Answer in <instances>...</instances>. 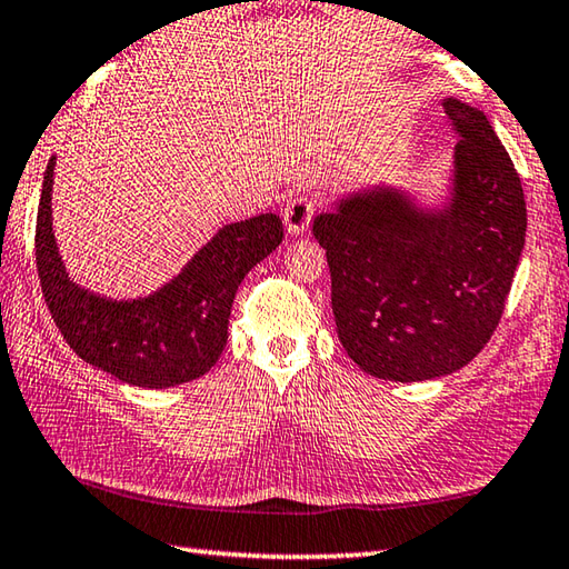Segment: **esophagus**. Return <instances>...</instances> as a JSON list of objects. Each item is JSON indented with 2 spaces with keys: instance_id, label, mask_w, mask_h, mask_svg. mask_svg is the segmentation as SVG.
Masks as SVG:
<instances>
[{
  "instance_id": "obj_1",
  "label": "esophagus",
  "mask_w": 569,
  "mask_h": 569,
  "mask_svg": "<svg viewBox=\"0 0 569 569\" xmlns=\"http://www.w3.org/2000/svg\"><path fill=\"white\" fill-rule=\"evenodd\" d=\"M313 211L316 203L311 199H306V196H296V199L288 201L283 209L286 231L291 236H303L313 221Z\"/></svg>"
}]
</instances>
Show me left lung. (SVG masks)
Returning <instances> with one entry per match:
<instances>
[{
	"label": "left lung",
	"mask_w": 569,
	"mask_h": 569,
	"mask_svg": "<svg viewBox=\"0 0 569 569\" xmlns=\"http://www.w3.org/2000/svg\"><path fill=\"white\" fill-rule=\"evenodd\" d=\"M458 143L438 199L373 183L313 221L338 338L368 376L396 383L468 366L498 328L528 231L520 177L485 111L440 101Z\"/></svg>",
	"instance_id": "8db88e82"
}]
</instances>
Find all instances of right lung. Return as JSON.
Instances as JSON below:
<instances>
[{"instance_id":"right-lung-1","label":"right lung","mask_w":569,"mask_h":569,"mask_svg":"<svg viewBox=\"0 0 569 569\" xmlns=\"http://www.w3.org/2000/svg\"><path fill=\"white\" fill-rule=\"evenodd\" d=\"M57 157L49 159L37 213V271L69 348L121 383L173 388L209 373L229 340V316L246 273L283 241L276 213L226 223L157 291L113 298L77 283L59 253L51 216Z\"/></svg>"}]
</instances>
